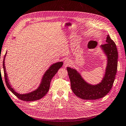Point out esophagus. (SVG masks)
Masks as SVG:
<instances>
[{
  "instance_id": "esophagus-1",
  "label": "esophagus",
  "mask_w": 126,
  "mask_h": 126,
  "mask_svg": "<svg viewBox=\"0 0 126 126\" xmlns=\"http://www.w3.org/2000/svg\"><path fill=\"white\" fill-rule=\"evenodd\" d=\"M70 63H71V61L69 59H66L65 60H64V64H65L66 65H69Z\"/></svg>"
}]
</instances>
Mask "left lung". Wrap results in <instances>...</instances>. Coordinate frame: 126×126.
<instances>
[{
    "label": "left lung",
    "mask_w": 126,
    "mask_h": 126,
    "mask_svg": "<svg viewBox=\"0 0 126 126\" xmlns=\"http://www.w3.org/2000/svg\"><path fill=\"white\" fill-rule=\"evenodd\" d=\"M105 44L100 48L106 56L107 64L103 77L99 83L92 84L85 81L75 69L67 66L66 69L74 94L84 100H96L103 98L112 88L118 65V52L116 45L108 35Z\"/></svg>",
    "instance_id": "1"
}]
</instances>
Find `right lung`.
Returning a JSON list of instances; mask_svg holds the SVG:
<instances>
[{"label":"right lung","instance_id":"1","mask_svg":"<svg viewBox=\"0 0 126 126\" xmlns=\"http://www.w3.org/2000/svg\"><path fill=\"white\" fill-rule=\"evenodd\" d=\"M7 53V52H6L4 58H3V71H4L6 83L7 86V88L9 89V90L14 95H15L18 98L25 101H35V100L41 99L43 96H44L49 90L50 83H51V81L52 78L57 72L58 70L63 66V62H58L53 63L49 67L48 69L45 72L44 74L43 75L40 84H39V86L36 89L29 93L21 94V93H18L14 89V88L12 87V84L10 83L5 66V61Z\"/></svg>","mask_w":126,"mask_h":126}]
</instances>
